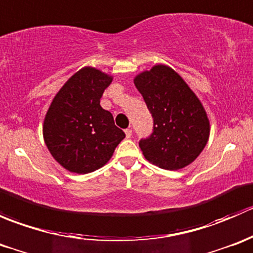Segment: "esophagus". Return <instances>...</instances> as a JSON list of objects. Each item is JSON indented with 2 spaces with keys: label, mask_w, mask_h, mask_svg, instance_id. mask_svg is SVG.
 I'll use <instances>...</instances> for the list:
<instances>
[{
  "label": "esophagus",
  "mask_w": 253,
  "mask_h": 253,
  "mask_svg": "<svg viewBox=\"0 0 253 253\" xmlns=\"http://www.w3.org/2000/svg\"><path fill=\"white\" fill-rule=\"evenodd\" d=\"M125 134H126V138H131V136H132V129H129V128L125 129Z\"/></svg>",
  "instance_id": "34e87169"
}]
</instances>
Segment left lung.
<instances>
[{
	"instance_id": "8db88e82",
	"label": "left lung",
	"mask_w": 253,
	"mask_h": 253,
	"mask_svg": "<svg viewBox=\"0 0 253 253\" xmlns=\"http://www.w3.org/2000/svg\"><path fill=\"white\" fill-rule=\"evenodd\" d=\"M133 82L154 119L153 133L139 142L145 159L167 170L195 162L211 133L208 115L198 96L167 65L143 71Z\"/></svg>"
}]
</instances>
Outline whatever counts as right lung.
<instances>
[{
	"mask_svg": "<svg viewBox=\"0 0 253 253\" xmlns=\"http://www.w3.org/2000/svg\"><path fill=\"white\" fill-rule=\"evenodd\" d=\"M112 76L85 66L76 72L51 101L42 124L45 144L67 171L88 174L111 159L125 138L111 112L100 106Z\"/></svg>",
	"mask_w": 253,
	"mask_h": 253,
	"instance_id": "add662e5",
	"label": "right lung"
}]
</instances>
